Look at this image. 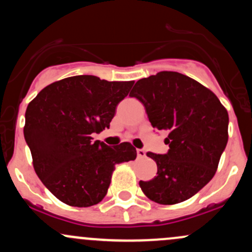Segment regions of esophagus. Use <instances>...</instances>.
<instances>
[{"label":"esophagus","mask_w":252,"mask_h":252,"mask_svg":"<svg viewBox=\"0 0 252 252\" xmlns=\"http://www.w3.org/2000/svg\"><path fill=\"white\" fill-rule=\"evenodd\" d=\"M136 153H137V157H139V158H145L146 157V152L143 151L142 148L136 149Z\"/></svg>","instance_id":"obj_1"}]
</instances>
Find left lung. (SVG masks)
<instances>
[{
  "label": "left lung",
  "mask_w": 252,
  "mask_h": 252,
  "mask_svg": "<svg viewBox=\"0 0 252 252\" xmlns=\"http://www.w3.org/2000/svg\"><path fill=\"white\" fill-rule=\"evenodd\" d=\"M130 96L145 106L156 130L168 132L165 154L148 152L158 172L140 187L148 198L175 204L192 197L211 182L228 140V113L200 82L176 71L141 79Z\"/></svg>",
  "instance_id": "8db88e82"
}]
</instances>
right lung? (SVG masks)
I'll return each mask as SVG.
<instances>
[{"mask_svg": "<svg viewBox=\"0 0 252 252\" xmlns=\"http://www.w3.org/2000/svg\"><path fill=\"white\" fill-rule=\"evenodd\" d=\"M134 81L77 75L46 86L29 104L24 136L33 167L63 203L91 207L106 195L116 164L136 158L129 142L110 147L92 134L109 128Z\"/></svg>", "mask_w": 252, "mask_h": 252, "instance_id": "right-lung-1", "label": "right lung"}]
</instances>
